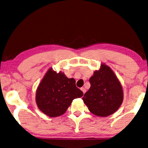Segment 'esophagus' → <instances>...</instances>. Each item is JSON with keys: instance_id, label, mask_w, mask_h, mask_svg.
<instances>
[{"instance_id": "1", "label": "esophagus", "mask_w": 148, "mask_h": 148, "mask_svg": "<svg viewBox=\"0 0 148 148\" xmlns=\"http://www.w3.org/2000/svg\"><path fill=\"white\" fill-rule=\"evenodd\" d=\"M80 90H81V91L83 92V93H84H84H86V89H85L84 88H81V89H80Z\"/></svg>"}]
</instances>
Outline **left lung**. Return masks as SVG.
I'll list each match as a JSON object with an SVG mask.
<instances>
[{
  "mask_svg": "<svg viewBox=\"0 0 148 148\" xmlns=\"http://www.w3.org/2000/svg\"><path fill=\"white\" fill-rule=\"evenodd\" d=\"M91 87L82 100L91 113L105 117L112 115L121 106L124 99L122 87L110 67L102 63L99 70L90 79Z\"/></svg>",
  "mask_w": 148,
  "mask_h": 148,
  "instance_id": "obj_1",
  "label": "left lung"
}]
</instances>
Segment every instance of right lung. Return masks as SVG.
I'll return each mask as SVG.
<instances>
[{
    "label": "right lung",
    "instance_id": "1",
    "mask_svg": "<svg viewBox=\"0 0 148 148\" xmlns=\"http://www.w3.org/2000/svg\"><path fill=\"white\" fill-rule=\"evenodd\" d=\"M82 95L73 78L68 79L62 71L57 73L50 68L38 84L35 101L43 113L57 117L65 113L73 100Z\"/></svg>",
    "mask_w": 148,
    "mask_h": 148
}]
</instances>
